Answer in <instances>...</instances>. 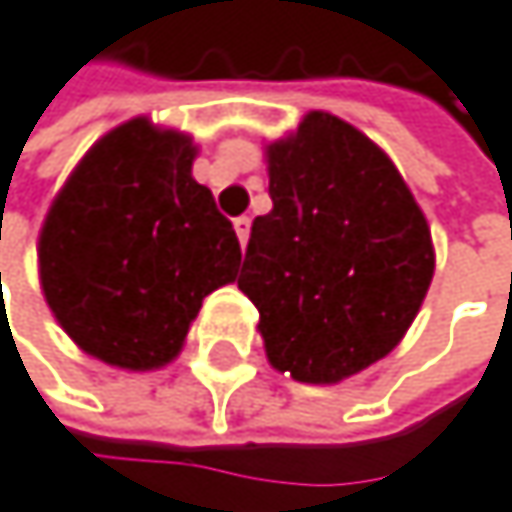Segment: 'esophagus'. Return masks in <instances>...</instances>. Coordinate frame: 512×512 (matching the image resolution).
I'll list each match as a JSON object with an SVG mask.
<instances>
[{"instance_id":"esophagus-1","label":"esophagus","mask_w":512,"mask_h":512,"mask_svg":"<svg viewBox=\"0 0 512 512\" xmlns=\"http://www.w3.org/2000/svg\"><path fill=\"white\" fill-rule=\"evenodd\" d=\"M235 232H238V241L247 244V238H250V216H238L235 219Z\"/></svg>"}]
</instances>
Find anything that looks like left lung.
Listing matches in <instances>:
<instances>
[{"mask_svg":"<svg viewBox=\"0 0 512 512\" xmlns=\"http://www.w3.org/2000/svg\"><path fill=\"white\" fill-rule=\"evenodd\" d=\"M271 213L238 274L274 369L342 381L397 348L433 277L424 213L369 137L311 112L268 146Z\"/></svg>","mask_w":512,"mask_h":512,"instance_id":"obj_1","label":"left lung"}]
</instances>
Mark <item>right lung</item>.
<instances>
[{
  "label": "right lung",
  "instance_id": "1",
  "mask_svg": "<svg viewBox=\"0 0 512 512\" xmlns=\"http://www.w3.org/2000/svg\"><path fill=\"white\" fill-rule=\"evenodd\" d=\"M192 158L189 137L134 118L82 158L48 210L45 299L75 345L112 366L173 360L204 296L238 277V235Z\"/></svg>",
  "mask_w": 512,
  "mask_h": 512
}]
</instances>
